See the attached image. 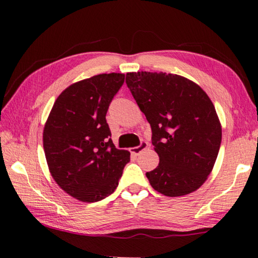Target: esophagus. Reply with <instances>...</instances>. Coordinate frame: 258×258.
<instances>
[{"label":"esophagus","mask_w":258,"mask_h":258,"mask_svg":"<svg viewBox=\"0 0 258 258\" xmlns=\"http://www.w3.org/2000/svg\"><path fill=\"white\" fill-rule=\"evenodd\" d=\"M147 148H148V143L146 141H142L141 145H140V146L131 148V152H132V154H134V155H139V154H141L143 150H146Z\"/></svg>","instance_id":"esophagus-1"}]
</instances>
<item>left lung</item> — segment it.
I'll return each mask as SVG.
<instances>
[{"instance_id":"left-lung-1","label":"left lung","mask_w":258,"mask_h":258,"mask_svg":"<svg viewBox=\"0 0 258 258\" xmlns=\"http://www.w3.org/2000/svg\"><path fill=\"white\" fill-rule=\"evenodd\" d=\"M126 84L152 130L159 164L146 175L167 197L189 195L213 171L222 126L207 93L195 82L167 73L126 74Z\"/></svg>"}]
</instances>
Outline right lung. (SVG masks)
<instances>
[{
	"instance_id": "1",
	"label": "right lung",
	"mask_w": 258,
	"mask_h": 258,
	"mask_svg": "<svg viewBox=\"0 0 258 258\" xmlns=\"http://www.w3.org/2000/svg\"><path fill=\"white\" fill-rule=\"evenodd\" d=\"M124 74H100L76 82L56 98L43 131V148L53 180L69 196L94 203L118 185L127 150L117 149L106 115Z\"/></svg>"
}]
</instances>
